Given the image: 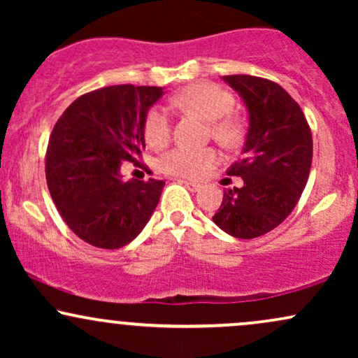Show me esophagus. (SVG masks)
I'll use <instances>...</instances> for the list:
<instances>
[{"label":"esophagus","mask_w":358,"mask_h":358,"mask_svg":"<svg viewBox=\"0 0 358 358\" xmlns=\"http://www.w3.org/2000/svg\"><path fill=\"white\" fill-rule=\"evenodd\" d=\"M183 185H185V187H187L190 192H199V190H200V185H196V183L183 182Z\"/></svg>","instance_id":"esophagus-1"}]
</instances>
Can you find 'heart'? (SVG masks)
<instances>
[{
    "instance_id": "heart-1",
    "label": "heart",
    "mask_w": 358,
    "mask_h": 358,
    "mask_svg": "<svg viewBox=\"0 0 358 358\" xmlns=\"http://www.w3.org/2000/svg\"><path fill=\"white\" fill-rule=\"evenodd\" d=\"M173 102L178 108L202 117L205 122H210L212 134L217 141L232 145L239 138V126L232 117H229L234 109V97L220 85L212 82H196L180 90L173 97ZM145 131L151 145L165 143L171 131L170 113L162 106L151 109L148 113ZM215 162L217 155L212 150L175 148L159 158L158 166L166 175L193 178L210 168Z\"/></svg>"
}]
</instances>
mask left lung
Returning <instances> with one entry per match:
<instances>
[{
	"instance_id": "8db88e82",
	"label": "left lung",
	"mask_w": 358,
	"mask_h": 358,
	"mask_svg": "<svg viewBox=\"0 0 358 358\" xmlns=\"http://www.w3.org/2000/svg\"><path fill=\"white\" fill-rule=\"evenodd\" d=\"M248 109V134L239 162L227 171L242 187L224 192L213 224L237 239L276 229L296 207L313 158V139L298 102L276 82L224 76Z\"/></svg>"
}]
</instances>
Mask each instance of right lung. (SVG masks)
Segmentation results:
<instances>
[{
	"label": "right lung",
	"instance_id": "right-lung-1",
	"mask_svg": "<svg viewBox=\"0 0 358 358\" xmlns=\"http://www.w3.org/2000/svg\"><path fill=\"white\" fill-rule=\"evenodd\" d=\"M163 87L110 85L84 94L52 131L45 175L71 231L101 249L124 248L141 234L165 182L122 178L121 166L145 150L148 110Z\"/></svg>",
	"mask_w": 358,
	"mask_h": 358
}]
</instances>
